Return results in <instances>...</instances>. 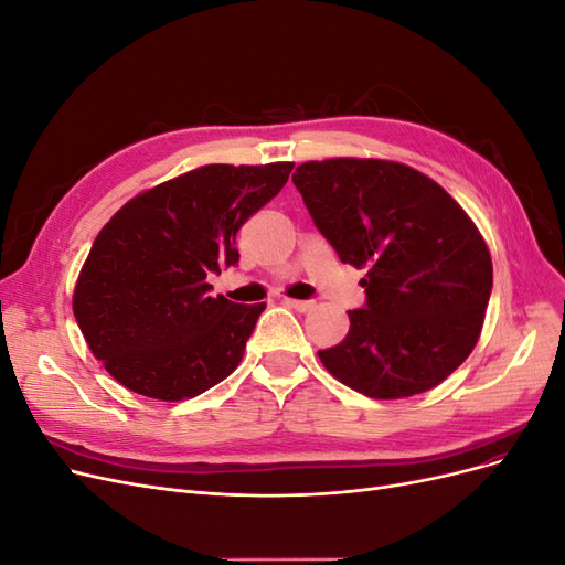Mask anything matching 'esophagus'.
I'll use <instances>...</instances> for the list:
<instances>
[{
	"mask_svg": "<svg viewBox=\"0 0 565 565\" xmlns=\"http://www.w3.org/2000/svg\"><path fill=\"white\" fill-rule=\"evenodd\" d=\"M285 303L289 306V309H295V311H299V313H306V311H311L313 306H316V301H309V299H285Z\"/></svg>",
	"mask_w": 565,
	"mask_h": 565,
	"instance_id": "esophagus-1",
	"label": "esophagus"
}]
</instances>
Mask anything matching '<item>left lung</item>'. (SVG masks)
Listing matches in <instances>:
<instances>
[{"mask_svg": "<svg viewBox=\"0 0 565 565\" xmlns=\"http://www.w3.org/2000/svg\"><path fill=\"white\" fill-rule=\"evenodd\" d=\"M339 259L367 268L349 334L318 351L332 377L370 398L424 393L473 351L492 262L467 212L429 177L386 160L303 162L292 174Z\"/></svg>", "mask_w": 565, "mask_h": 565, "instance_id": "1", "label": "left lung"}]
</instances>
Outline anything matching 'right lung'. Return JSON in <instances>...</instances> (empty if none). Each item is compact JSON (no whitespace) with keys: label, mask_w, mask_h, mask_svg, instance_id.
I'll list each match as a JSON object with an SVG mask.
<instances>
[{"label":"right lung","mask_w":565,"mask_h":565,"mask_svg":"<svg viewBox=\"0 0 565 565\" xmlns=\"http://www.w3.org/2000/svg\"><path fill=\"white\" fill-rule=\"evenodd\" d=\"M292 162L207 164L136 195L100 228L73 311L92 353L141 396L183 401L243 361L266 303L212 297L235 266V235L280 193Z\"/></svg>","instance_id":"right-lung-1"}]
</instances>
